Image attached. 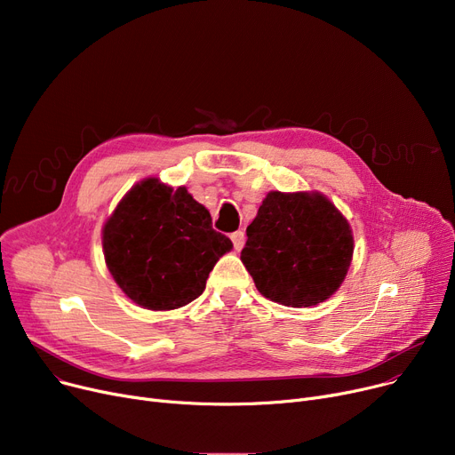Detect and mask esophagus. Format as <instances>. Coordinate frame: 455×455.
Here are the masks:
<instances>
[{"instance_id":"esophagus-1","label":"esophagus","mask_w":455,"mask_h":455,"mask_svg":"<svg viewBox=\"0 0 455 455\" xmlns=\"http://www.w3.org/2000/svg\"><path fill=\"white\" fill-rule=\"evenodd\" d=\"M230 237H232L234 249H235V251H242L243 245H245V232H243V230H235Z\"/></svg>"}]
</instances>
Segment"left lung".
Here are the masks:
<instances>
[{
  "mask_svg": "<svg viewBox=\"0 0 455 455\" xmlns=\"http://www.w3.org/2000/svg\"><path fill=\"white\" fill-rule=\"evenodd\" d=\"M352 252L350 227L326 197L271 191L247 227L242 261L266 299L307 307L338 291Z\"/></svg>",
  "mask_w": 455,
  "mask_h": 455,
  "instance_id": "obj_1",
  "label": "left lung"
}]
</instances>
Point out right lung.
<instances>
[{
	"mask_svg": "<svg viewBox=\"0 0 455 455\" xmlns=\"http://www.w3.org/2000/svg\"><path fill=\"white\" fill-rule=\"evenodd\" d=\"M108 271L138 306L175 309L203 295L232 242L212 228L208 210L186 188L156 179L136 184L103 228Z\"/></svg>",
	"mask_w": 455,
	"mask_h": 455,
	"instance_id": "add662e5",
	"label": "right lung"
}]
</instances>
